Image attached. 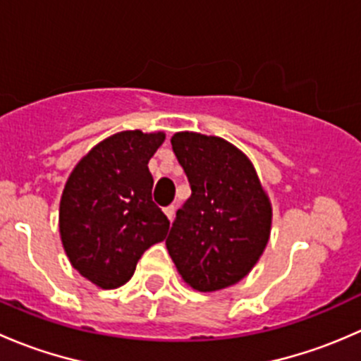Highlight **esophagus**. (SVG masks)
I'll return each instance as SVG.
<instances>
[{
    "label": "esophagus",
    "instance_id": "34e87169",
    "mask_svg": "<svg viewBox=\"0 0 361 361\" xmlns=\"http://www.w3.org/2000/svg\"><path fill=\"white\" fill-rule=\"evenodd\" d=\"M174 211H176V207H174V206L164 207V213H166V216L169 218V220H173V218H174Z\"/></svg>",
    "mask_w": 361,
    "mask_h": 361
}]
</instances>
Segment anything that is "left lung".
<instances>
[{
    "instance_id": "1",
    "label": "left lung",
    "mask_w": 361,
    "mask_h": 361,
    "mask_svg": "<svg viewBox=\"0 0 361 361\" xmlns=\"http://www.w3.org/2000/svg\"><path fill=\"white\" fill-rule=\"evenodd\" d=\"M171 145L192 195L176 211L167 251L197 292L235 285L257 264L271 234V202L253 164L216 136L176 133Z\"/></svg>"
}]
</instances>
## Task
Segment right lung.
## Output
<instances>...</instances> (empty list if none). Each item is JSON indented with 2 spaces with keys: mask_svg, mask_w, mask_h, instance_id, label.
Instances as JSON below:
<instances>
[{
  "mask_svg": "<svg viewBox=\"0 0 361 361\" xmlns=\"http://www.w3.org/2000/svg\"><path fill=\"white\" fill-rule=\"evenodd\" d=\"M162 133L126 130L101 141L73 169L59 207V231L73 267L110 290L126 285L169 220L152 199L148 160Z\"/></svg>",
  "mask_w": 361,
  "mask_h": 361,
  "instance_id": "add662e5",
  "label": "right lung"
}]
</instances>
